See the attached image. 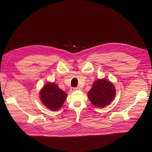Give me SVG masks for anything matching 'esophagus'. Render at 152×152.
I'll return each instance as SVG.
<instances>
[{"mask_svg": "<svg viewBox=\"0 0 152 152\" xmlns=\"http://www.w3.org/2000/svg\"><path fill=\"white\" fill-rule=\"evenodd\" d=\"M79 87H71V91L72 92L77 91H79Z\"/></svg>", "mask_w": 152, "mask_h": 152, "instance_id": "obj_1", "label": "esophagus"}]
</instances>
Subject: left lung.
Masks as SVG:
<instances>
[{"instance_id": "left-lung-1", "label": "left lung", "mask_w": 152, "mask_h": 152, "mask_svg": "<svg viewBox=\"0 0 152 152\" xmlns=\"http://www.w3.org/2000/svg\"><path fill=\"white\" fill-rule=\"evenodd\" d=\"M116 95V89L113 83L106 79L95 81L88 92V98L92 104L97 108H104L112 102Z\"/></svg>"}]
</instances>
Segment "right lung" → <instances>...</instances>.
<instances>
[{
	"label": "right lung",
	"instance_id": "1",
	"mask_svg": "<svg viewBox=\"0 0 152 152\" xmlns=\"http://www.w3.org/2000/svg\"><path fill=\"white\" fill-rule=\"evenodd\" d=\"M39 98L46 108L57 111L61 108L67 98V94L60 89L57 84L49 83L40 91Z\"/></svg>",
	"mask_w": 152,
	"mask_h": 152
}]
</instances>
